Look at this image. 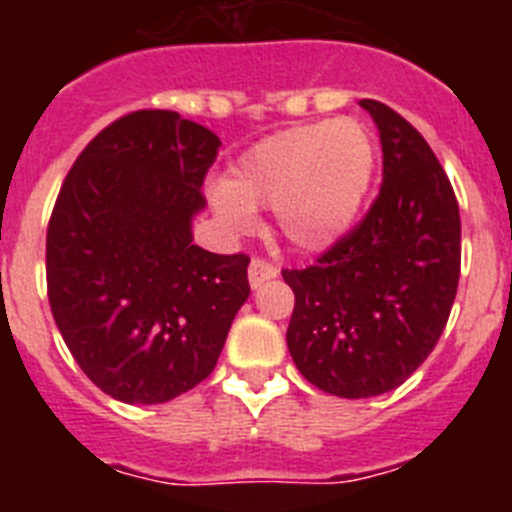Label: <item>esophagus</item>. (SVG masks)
Segmentation results:
<instances>
[{"instance_id": "34e87169", "label": "esophagus", "mask_w": 512, "mask_h": 512, "mask_svg": "<svg viewBox=\"0 0 512 512\" xmlns=\"http://www.w3.org/2000/svg\"><path fill=\"white\" fill-rule=\"evenodd\" d=\"M277 274V266L266 259H253L251 264H248V282H251L253 289H259L261 284L269 282V279H277Z\"/></svg>"}]
</instances>
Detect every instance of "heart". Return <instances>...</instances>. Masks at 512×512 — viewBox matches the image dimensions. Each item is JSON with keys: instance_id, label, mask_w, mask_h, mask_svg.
<instances>
[{"instance_id": "heart-1", "label": "heart", "mask_w": 512, "mask_h": 512, "mask_svg": "<svg viewBox=\"0 0 512 512\" xmlns=\"http://www.w3.org/2000/svg\"><path fill=\"white\" fill-rule=\"evenodd\" d=\"M377 146L354 117L312 122L243 151L230 179L212 182L217 217L235 230L251 228L256 205L274 207L279 233L302 251L336 243L359 215L372 184Z\"/></svg>"}]
</instances>
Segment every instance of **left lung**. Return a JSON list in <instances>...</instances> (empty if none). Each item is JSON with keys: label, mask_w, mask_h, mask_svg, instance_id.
I'll list each match as a JSON object with an SVG mask.
<instances>
[{"label": "left lung", "mask_w": 512, "mask_h": 512, "mask_svg": "<svg viewBox=\"0 0 512 512\" xmlns=\"http://www.w3.org/2000/svg\"><path fill=\"white\" fill-rule=\"evenodd\" d=\"M382 138V187L369 212L305 269L289 354L318 390L374 397L400 387L441 338L461 271L459 202L423 135L392 107L361 99Z\"/></svg>", "instance_id": "left-lung-1"}]
</instances>
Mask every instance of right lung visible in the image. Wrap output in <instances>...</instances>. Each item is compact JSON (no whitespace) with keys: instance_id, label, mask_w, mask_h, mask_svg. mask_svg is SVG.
Here are the masks:
<instances>
[{"instance_id":"add662e5","label":"right lung","mask_w":512,"mask_h":512,"mask_svg":"<svg viewBox=\"0 0 512 512\" xmlns=\"http://www.w3.org/2000/svg\"><path fill=\"white\" fill-rule=\"evenodd\" d=\"M220 138L171 110H138L89 140L45 238L53 320L104 395L156 405L210 377L251 295L246 253L192 243Z\"/></svg>"}]
</instances>
